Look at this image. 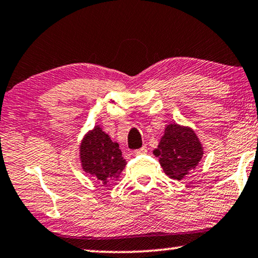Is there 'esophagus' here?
<instances>
[{"label": "esophagus", "instance_id": "34e87169", "mask_svg": "<svg viewBox=\"0 0 258 258\" xmlns=\"http://www.w3.org/2000/svg\"><path fill=\"white\" fill-rule=\"evenodd\" d=\"M148 152L147 147H142L141 149H137L135 150V155H145Z\"/></svg>", "mask_w": 258, "mask_h": 258}]
</instances>
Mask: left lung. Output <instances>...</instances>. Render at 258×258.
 <instances>
[{
  "label": "left lung",
  "mask_w": 258,
  "mask_h": 258,
  "mask_svg": "<svg viewBox=\"0 0 258 258\" xmlns=\"http://www.w3.org/2000/svg\"><path fill=\"white\" fill-rule=\"evenodd\" d=\"M163 171L171 179L181 180L196 169L204 156V147L192 128L170 123L154 150Z\"/></svg>",
  "instance_id": "left-lung-1"
}]
</instances>
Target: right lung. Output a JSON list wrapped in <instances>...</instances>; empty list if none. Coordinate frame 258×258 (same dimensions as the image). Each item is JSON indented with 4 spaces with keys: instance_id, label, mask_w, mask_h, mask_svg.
<instances>
[{
    "instance_id": "1",
    "label": "right lung",
    "mask_w": 258,
    "mask_h": 258,
    "mask_svg": "<svg viewBox=\"0 0 258 258\" xmlns=\"http://www.w3.org/2000/svg\"><path fill=\"white\" fill-rule=\"evenodd\" d=\"M79 158L85 172L103 186L120 177L126 164L118 143L111 141L100 125L86 133L81 140Z\"/></svg>"
}]
</instances>
